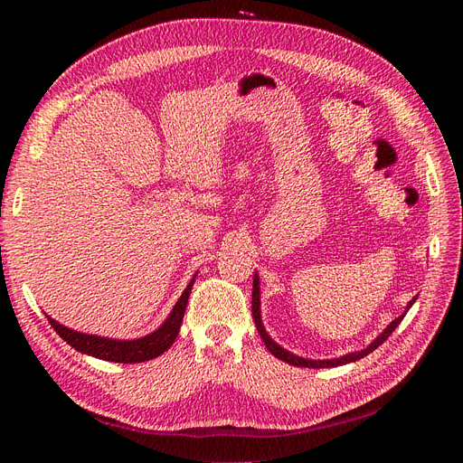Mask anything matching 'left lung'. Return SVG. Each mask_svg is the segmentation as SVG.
Here are the masks:
<instances>
[{
    "label": "left lung",
    "instance_id": "1",
    "mask_svg": "<svg viewBox=\"0 0 463 463\" xmlns=\"http://www.w3.org/2000/svg\"><path fill=\"white\" fill-rule=\"evenodd\" d=\"M415 299H417V298H413V299L408 303V307H405L403 315H400L398 318L392 320L390 325H388L381 334H378L376 338H374L367 347H363L361 352H352V354H345V355L334 357V359H309V357H299V355H296V354L288 352L286 347H282L279 344H276V342L270 338V334L266 332V328H264V325H262V315H260V282H259V272H255V276H253V301H250V305H253V320H255V325H257V330H259V334H260V338H262L264 345L269 347V352H270L274 357H278V359H282V361L289 363V365H293V367L328 369V367L347 365V363H354V361H357V359H363L365 355H369L371 352H374V349H376L378 345H381L383 342H386V340H388V335L398 328V325H400V322L403 320L405 313H408V311L411 309V305L415 303Z\"/></svg>",
    "mask_w": 463,
    "mask_h": 463
}]
</instances>
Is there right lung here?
<instances>
[{
	"instance_id": "1",
	"label": "right lung",
	"mask_w": 463,
	"mask_h": 463,
	"mask_svg": "<svg viewBox=\"0 0 463 463\" xmlns=\"http://www.w3.org/2000/svg\"><path fill=\"white\" fill-rule=\"evenodd\" d=\"M194 278H197V274L193 276L185 291L181 293V298L177 299L174 309L170 311V315H167V318L162 322V325L154 332L137 340H114V338H104V335H96V334L77 332L73 328L60 325V322L53 320L50 315L46 317L50 320L52 328L61 335L63 342L75 347L80 354H87L104 361H114V363H143L162 355L175 342L181 322H184L185 307H187L191 288L194 284Z\"/></svg>"
}]
</instances>
